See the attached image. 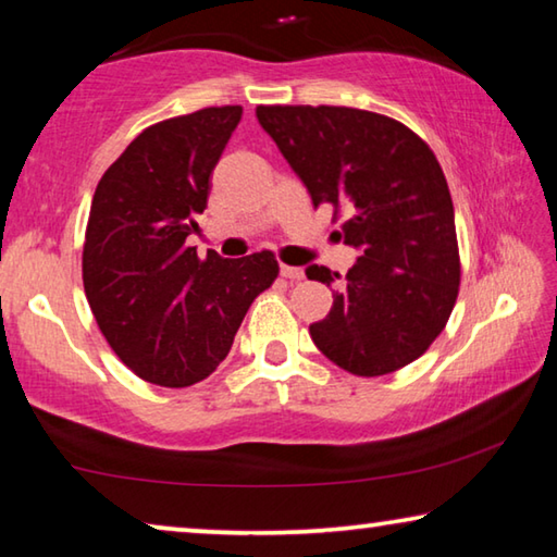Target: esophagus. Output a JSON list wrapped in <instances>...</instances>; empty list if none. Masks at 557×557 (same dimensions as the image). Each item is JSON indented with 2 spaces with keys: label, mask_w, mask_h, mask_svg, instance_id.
Listing matches in <instances>:
<instances>
[{
  "label": "esophagus",
  "mask_w": 557,
  "mask_h": 557,
  "mask_svg": "<svg viewBox=\"0 0 557 557\" xmlns=\"http://www.w3.org/2000/svg\"><path fill=\"white\" fill-rule=\"evenodd\" d=\"M280 275L287 277V280L299 282V280H305V270H301V268H292V265H282V268H280Z\"/></svg>",
  "instance_id": "34e87169"
}]
</instances>
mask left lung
<instances>
[{
  "label": "left lung",
  "instance_id": "obj_1",
  "mask_svg": "<svg viewBox=\"0 0 557 557\" xmlns=\"http://www.w3.org/2000/svg\"><path fill=\"white\" fill-rule=\"evenodd\" d=\"M256 115L312 203L351 213L342 231L358 260L332 312L309 326L312 342L366 379L412 363L445 329L459 292L455 206L432 149L369 110L260 106ZM307 277L332 287L342 275L309 265Z\"/></svg>",
  "mask_w": 557,
  "mask_h": 557
}]
</instances>
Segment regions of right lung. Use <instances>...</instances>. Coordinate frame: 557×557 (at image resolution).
I'll use <instances>...</instances> for the list:
<instances>
[{
  "label": "right lung",
  "instance_id": "right-lung-1",
  "mask_svg": "<svg viewBox=\"0 0 557 557\" xmlns=\"http://www.w3.org/2000/svg\"><path fill=\"white\" fill-rule=\"evenodd\" d=\"M240 115L225 106L157 122L92 196L83 287L112 351L147 383L186 388L211 375L280 272L270 250L238 260L209 250L201 260L186 245Z\"/></svg>",
  "mask_w": 557,
  "mask_h": 557
}]
</instances>
